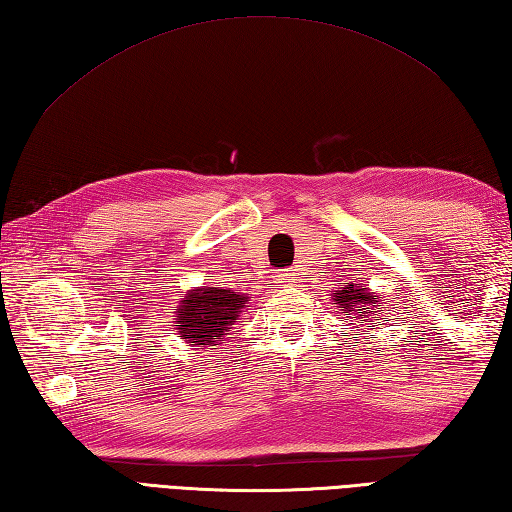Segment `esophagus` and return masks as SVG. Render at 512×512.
I'll return each instance as SVG.
<instances>
[{"label": "esophagus", "instance_id": "1", "mask_svg": "<svg viewBox=\"0 0 512 512\" xmlns=\"http://www.w3.org/2000/svg\"><path fill=\"white\" fill-rule=\"evenodd\" d=\"M277 277V284H286L290 277H293V273H290V270H282V273L279 275H275Z\"/></svg>", "mask_w": 512, "mask_h": 512}]
</instances>
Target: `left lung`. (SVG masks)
<instances>
[{
	"label": "left lung",
	"instance_id": "obj_1",
	"mask_svg": "<svg viewBox=\"0 0 512 512\" xmlns=\"http://www.w3.org/2000/svg\"><path fill=\"white\" fill-rule=\"evenodd\" d=\"M333 297H335V302L339 304V308L346 310V313L355 310L359 324H362V326L366 322V317H373L375 313H379L377 304L382 302V299H379L377 295L368 293V290L362 288L359 284H355V286L348 284L344 290H335Z\"/></svg>",
	"mask_w": 512,
	"mask_h": 512
}]
</instances>
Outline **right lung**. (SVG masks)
<instances>
[{"label":"right lung","instance_id":"right-lung-1","mask_svg":"<svg viewBox=\"0 0 512 512\" xmlns=\"http://www.w3.org/2000/svg\"><path fill=\"white\" fill-rule=\"evenodd\" d=\"M248 302L246 295L228 288L204 286L190 290L182 306H177V333L193 346L222 342Z\"/></svg>","mask_w":512,"mask_h":512}]
</instances>
